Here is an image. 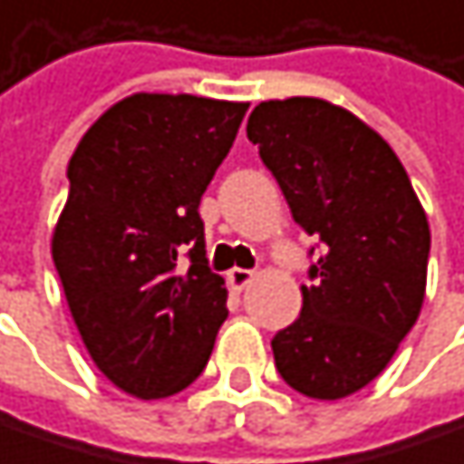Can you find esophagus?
<instances>
[{
  "mask_svg": "<svg viewBox=\"0 0 464 464\" xmlns=\"http://www.w3.org/2000/svg\"><path fill=\"white\" fill-rule=\"evenodd\" d=\"M254 277H256V272H251V269H240V266L229 269V275H227V280H229V285H232L235 291H243Z\"/></svg>",
  "mask_w": 464,
  "mask_h": 464,
  "instance_id": "obj_1",
  "label": "esophagus"
}]
</instances>
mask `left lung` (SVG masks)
I'll use <instances>...</instances> for the list:
<instances>
[{
    "label": "left lung",
    "mask_w": 464,
    "mask_h": 464,
    "mask_svg": "<svg viewBox=\"0 0 464 464\" xmlns=\"http://www.w3.org/2000/svg\"><path fill=\"white\" fill-rule=\"evenodd\" d=\"M246 133L294 221L323 243L299 318L272 339L275 366L307 398H347L384 372L420 318L425 208L390 144L336 103L261 101Z\"/></svg>",
    "instance_id": "left-lung-1"
}]
</instances>
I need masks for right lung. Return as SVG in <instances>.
I'll return each mask as SVG.
<instances>
[{
	"label": "right lung",
	"mask_w": 464,
	"mask_h": 464,
	"mask_svg": "<svg viewBox=\"0 0 464 464\" xmlns=\"http://www.w3.org/2000/svg\"><path fill=\"white\" fill-rule=\"evenodd\" d=\"M248 103L136 92L103 111L69 160L53 261L92 363L141 401L203 374L227 320L205 259L200 200ZM190 256V269L178 266Z\"/></svg>",
	"instance_id": "right-lung-1"
}]
</instances>
